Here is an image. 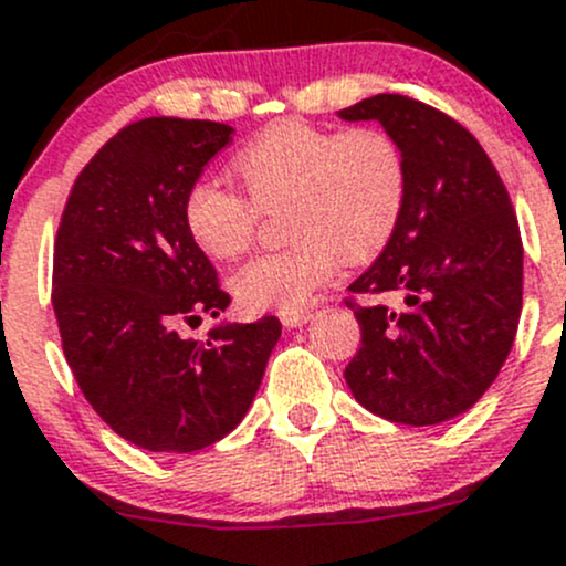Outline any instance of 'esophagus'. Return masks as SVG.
Instances as JSON below:
<instances>
[{
    "mask_svg": "<svg viewBox=\"0 0 566 566\" xmlns=\"http://www.w3.org/2000/svg\"><path fill=\"white\" fill-rule=\"evenodd\" d=\"M311 318H313V311H307V307H300V311H283L281 313V322H283V326H289V329L307 324V322H311Z\"/></svg>",
    "mask_w": 566,
    "mask_h": 566,
    "instance_id": "34e87169",
    "label": "esophagus"
}]
</instances>
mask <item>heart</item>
I'll list each match as a JSON object with an SVG mask.
<instances>
[{"label": "heart", "instance_id": "obj_1", "mask_svg": "<svg viewBox=\"0 0 566 566\" xmlns=\"http://www.w3.org/2000/svg\"><path fill=\"white\" fill-rule=\"evenodd\" d=\"M240 190L198 177L182 196L188 240L212 261H231L255 240L261 214L283 212L289 248L250 259L231 275L248 311H300L343 261L376 259L398 231L409 198V163L398 138L376 125L335 127L277 119L234 157Z\"/></svg>", "mask_w": 566, "mask_h": 566}]
</instances>
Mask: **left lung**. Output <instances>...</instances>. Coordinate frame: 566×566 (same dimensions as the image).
Masks as SVG:
<instances>
[{"label": "left lung", "mask_w": 566, "mask_h": 566, "mask_svg": "<svg viewBox=\"0 0 566 566\" xmlns=\"http://www.w3.org/2000/svg\"><path fill=\"white\" fill-rule=\"evenodd\" d=\"M337 114L381 122L409 163L403 220L343 300L363 329L346 381L389 422H447L485 395L515 340L523 305L515 209L480 142L444 111L409 95H373ZM384 295L405 302L392 308Z\"/></svg>", "instance_id": "1"}]
</instances>
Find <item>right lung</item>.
Returning <instances> with one entry per match:
<instances>
[{
	"mask_svg": "<svg viewBox=\"0 0 566 566\" xmlns=\"http://www.w3.org/2000/svg\"><path fill=\"white\" fill-rule=\"evenodd\" d=\"M234 136L209 119L149 116L122 127L75 177L54 242L51 305L90 406L149 452H196L242 422L281 322L177 326L231 302L188 240L182 196Z\"/></svg>",
	"mask_w": 566,
	"mask_h": 566,
	"instance_id": "right-lung-1",
	"label": "right lung"
}]
</instances>
